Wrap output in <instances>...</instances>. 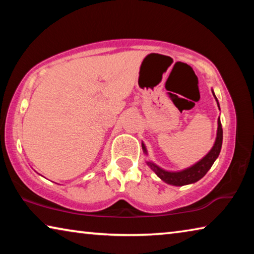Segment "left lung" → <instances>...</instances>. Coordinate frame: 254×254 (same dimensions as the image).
Masks as SVG:
<instances>
[{"mask_svg":"<svg viewBox=\"0 0 254 254\" xmlns=\"http://www.w3.org/2000/svg\"><path fill=\"white\" fill-rule=\"evenodd\" d=\"M218 107H220V105H218ZM217 123H218L217 136H216V141H215L214 147L203 159H201L200 161H198L196 165L190 167V168L179 171V173H169V171H165L161 168H159V167H157L156 165H153L152 162H148V166L157 174L159 178H161L163 182H166L167 184L175 185V186H184V185L196 183L197 180H199L200 178L204 177L206 173L210 169V167L213 166L214 161L216 160V158L221 152L222 141H223V128H222L220 118H218ZM142 149L143 151L147 153V150H145L143 143H142Z\"/></svg>","mask_w":254,"mask_h":254,"instance_id":"obj_1","label":"left lung"}]
</instances>
